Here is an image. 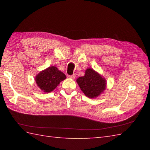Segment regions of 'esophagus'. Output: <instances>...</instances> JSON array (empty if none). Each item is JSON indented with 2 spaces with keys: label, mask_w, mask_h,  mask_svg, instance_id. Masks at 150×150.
Wrapping results in <instances>:
<instances>
[{
  "label": "esophagus",
  "mask_w": 150,
  "mask_h": 150,
  "mask_svg": "<svg viewBox=\"0 0 150 150\" xmlns=\"http://www.w3.org/2000/svg\"><path fill=\"white\" fill-rule=\"evenodd\" d=\"M69 77L70 79H75V74H73V75H69Z\"/></svg>",
  "instance_id": "34e87169"
}]
</instances>
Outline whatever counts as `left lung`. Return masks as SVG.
Here are the masks:
<instances>
[{
	"label": "left lung",
	"instance_id": "left-lung-1",
	"mask_svg": "<svg viewBox=\"0 0 150 150\" xmlns=\"http://www.w3.org/2000/svg\"><path fill=\"white\" fill-rule=\"evenodd\" d=\"M77 82L82 91L89 98H96L106 88V79L92 68H88L83 77L77 79Z\"/></svg>",
	"mask_w": 150,
	"mask_h": 150
}]
</instances>
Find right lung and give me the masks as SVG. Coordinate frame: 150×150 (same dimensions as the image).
<instances>
[{"mask_svg": "<svg viewBox=\"0 0 150 150\" xmlns=\"http://www.w3.org/2000/svg\"><path fill=\"white\" fill-rule=\"evenodd\" d=\"M66 77L55 66H50L40 71L35 77L38 86L45 93H50L58 86L60 82Z\"/></svg>", "mask_w": 150, "mask_h": 150, "instance_id": "obj_1", "label": "right lung"}]
</instances>
